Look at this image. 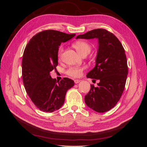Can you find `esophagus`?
I'll list each match as a JSON object with an SVG mask.
<instances>
[{"mask_svg": "<svg viewBox=\"0 0 147 147\" xmlns=\"http://www.w3.org/2000/svg\"><path fill=\"white\" fill-rule=\"evenodd\" d=\"M80 82V80H74V82H75V84L78 83Z\"/></svg>", "mask_w": 147, "mask_h": 147, "instance_id": "obj_1", "label": "esophagus"}]
</instances>
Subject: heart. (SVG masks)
<instances>
[{
    "mask_svg": "<svg viewBox=\"0 0 147 147\" xmlns=\"http://www.w3.org/2000/svg\"><path fill=\"white\" fill-rule=\"evenodd\" d=\"M74 47L76 49L79 54L82 56L87 55L90 53L91 50V45L88 42L85 41H78L74 44ZM63 47H59L58 52H57V56L61 58L63 53ZM84 67L82 66H72L66 70V74L69 76L74 78H77L81 76Z\"/></svg>",
    "mask_w": 147,
    "mask_h": 147,
    "instance_id": "heart-1",
    "label": "heart"
}]
</instances>
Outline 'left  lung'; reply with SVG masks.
<instances>
[{"label":"left lung","mask_w":147,"mask_h":147,"mask_svg":"<svg viewBox=\"0 0 147 147\" xmlns=\"http://www.w3.org/2000/svg\"><path fill=\"white\" fill-rule=\"evenodd\" d=\"M94 38L98 39L99 43L96 66L86 77L100 82L97 87L91 84L90 91L84 97V101L93 110L104 113L113 108L121 98L125 87L128 67L124 49L112 32L104 29H97L76 37Z\"/></svg>","instance_id":"1"}]
</instances>
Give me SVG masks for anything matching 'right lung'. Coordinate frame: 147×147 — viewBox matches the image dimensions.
<instances>
[{
    "label": "right lung",
    "instance_id": "1",
    "mask_svg": "<svg viewBox=\"0 0 147 147\" xmlns=\"http://www.w3.org/2000/svg\"><path fill=\"white\" fill-rule=\"evenodd\" d=\"M55 30H45L34 35L27 44L22 59V77L26 92L34 105L43 112H53L64 103L66 92L74 82L64 78L60 82L50 76L57 65V52L62 42L72 38Z\"/></svg>",
    "mask_w": 147,
    "mask_h": 147
}]
</instances>
